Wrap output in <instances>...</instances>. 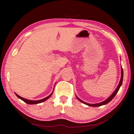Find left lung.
<instances>
[{"instance_id": "8db88e82", "label": "left lung", "mask_w": 134, "mask_h": 134, "mask_svg": "<svg viewBox=\"0 0 134 134\" xmlns=\"http://www.w3.org/2000/svg\"><path fill=\"white\" fill-rule=\"evenodd\" d=\"M123 77H124V72H123V70H122V68L121 67V80H120V81H119V83L118 86L117 88L116 89V90H115L114 92H113V93L111 94L110 96L107 99L105 100V101L102 102H100V103H96V104H90V103H86V102H83V100H81L79 99V97L77 96H76V97L78 99V100H79V101L81 102H82L83 103L85 104V105H86L89 106H93V107H97V106H102V105H106V104L108 103L110 101L112 100L113 97H114L115 96H116V94H117L118 92V90L119 89L120 87H121V85H122V81H123Z\"/></svg>"}]
</instances>
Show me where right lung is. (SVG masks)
I'll return each mask as SVG.
<instances>
[{
  "label": "right lung",
  "mask_w": 134,
  "mask_h": 134,
  "mask_svg": "<svg viewBox=\"0 0 134 134\" xmlns=\"http://www.w3.org/2000/svg\"><path fill=\"white\" fill-rule=\"evenodd\" d=\"M54 91V90H53ZM53 92L51 93V94H50L48 96H47V97H45L44 99H41V100H28V99H25L24 98V97H22L20 96H19V95L17 94L16 93H15V94L16 95V96L18 97V98H19L20 99H21L22 100H23L24 102H25L27 104H29V105H33V104H38V103H42L43 102H44L45 100H47V99H48V98H49V97H51V96L52 95V94H53Z\"/></svg>",
  "instance_id": "add662e5"
}]
</instances>
